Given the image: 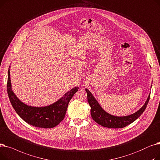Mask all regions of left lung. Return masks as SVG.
<instances>
[{"mask_svg": "<svg viewBox=\"0 0 160 160\" xmlns=\"http://www.w3.org/2000/svg\"><path fill=\"white\" fill-rule=\"evenodd\" d=\"M85 90L87 94V100L91 108L90 113L92 119L98 124L109 128H122L130 124L136 119H138L145 110L150 96V94L145 103L139 111L130 115L117 117L111 115L105 111L93 96L92 93L87 88H85Z\"/></svg>", "mask_w": 160, "mask_h": 160, "instance_id": "obj_1", "label": "left lung"}]
</instances>
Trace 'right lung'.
I'll return each instance as SVG.
<instances>
[{"instance_id": "1", "label": "right lung", "mask_w": 160, "mask_h": 160, "mask_svg": "<svg viewBox=\"0 0 160 160\" xmlns=\"http://www.w3.org/2000/svg\"><path fill=\"white\" fill-rule=\"evenodd\" d=\"M8 75L7 91L12 107L22 120L37 128H51L57 126L64 118L68 103L79 88L78 87H74L57 102L50 105L41 108L32 107L21 102L13 93L12 89L10 68Z\"/></svg>"}]
</instances>
